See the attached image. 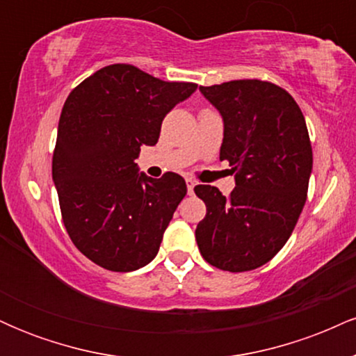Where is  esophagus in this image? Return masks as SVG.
Listing matches in <instances>:
<instances>
[{"label": "esophagus", "instance_id": "34e87169", "mask_svg": "<svg viewBox=\"0 0 356 356\" xmlns=\"http://www.w3.org/2000/svg\"><path fill=\"white\" fill-rule=\"evenodd\" d=\"M186 184H187V192H189V194H192V192H194V187H195V182L194 179H191V177H187L186 179Z\"/></svg>", "mask_w": 356, "mask_h": 356}]
</instances>
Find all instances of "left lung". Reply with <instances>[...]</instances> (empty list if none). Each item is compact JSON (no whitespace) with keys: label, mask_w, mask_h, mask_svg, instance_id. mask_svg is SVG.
I'll return each mask as SVG.
<instances>
[{"label":"left lung","mask_w":356,"mask_h":356,"mask_svg":"<svg viewBox=\"0 0 356 356\" xmlns=\"http://www.w3.org/2000/svg\"><path fill=\"white\" fill-rule=\"evenodd\" d=\"M224 122L220 161L236 187L229 197L195 186L206 204L195 241L204 259L222 271H251L277 254L306 202L313 152L300 107L286 90L261 80L199 87Z\"/></svg>","instance_id":"1"}]
</instances>
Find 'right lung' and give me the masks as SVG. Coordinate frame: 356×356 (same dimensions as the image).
<instances>
[{"instance_id":"right-lung-1","label":"right lung","mask_w":356,"mask_h":356,"mask_svg":"<svg viewBox=\"0 0 356 356\" xmlns=\"http://www.w3.org/2000/svg\"><path fill=\"white\" fill-rule=\"evenodd\" d=\"M197 85L164 81L132 65L95 72L72 90L61 110L51 175L68 236L99 266L129 273L157 256L186 181L138 174L142 145Z\"/></svg>"}]
</instances>
